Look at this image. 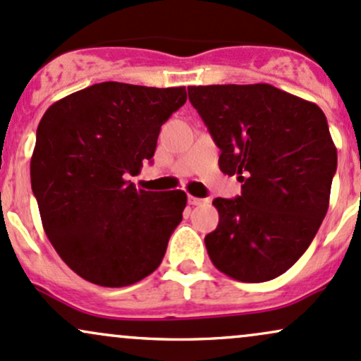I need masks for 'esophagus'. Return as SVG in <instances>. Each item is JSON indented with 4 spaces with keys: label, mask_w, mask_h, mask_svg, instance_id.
Masks as SVG:
<instances>
[{
    "label": "esophagus",
    "mask_w": 361,
    "mask_h": 361,
    "mask_svg": "<svg viewBox=\"0 0 361 361\" xmlns=\"http://www.w3.org/2000/svg\"><path fill=\"white\" fill-rule=\"evenodd\" d=\"M188 201H189V204H192V206H201V204H206V202H208V200H202V197H196V196H189Z\"/></svg>",
    "instance_id": "34e87169"
}]
</instances>
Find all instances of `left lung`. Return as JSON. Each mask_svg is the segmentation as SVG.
<instances>
[{"label": "left lung", "instance_id": "obj_1", "mask_svg": "<svg viewBox=\"0 0 361 361\" xmlns=\"http://www.w3.org/2000/svg\"><path fill=\"white\" fill-rule=\"evenodd\" d=\"M189 100L242 194L216 197L204 237L214 268L244 283L288 271L309 249L327 208L338 152L315 104L268 83L189 87Z\"/></svg>", "mask_w": 361, "mask_h": 361}]
</instances>
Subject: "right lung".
<instances>
[{
  "label": "right lung",
  "mask_w": 361,
  "mask_h": 361,
  "mask_svg": "<svg viewBox=\"0 0 361 361\" xmlns=\"http://www.w3.org/2000/svg\"><path fill=\"white\" fill-rule=\"evenodd\" d=\"M188 100L184 87L95 83L52 104L30 160L40 220L78 276L119 288L160 266L188 202L184 191L136 189L160 128Z\"/></svg>",
  "instance_id": "right-lung-1"
}]
</instances>
